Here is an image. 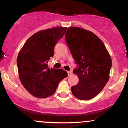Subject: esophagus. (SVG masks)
Here are the masks:
<instances>
[{"instance_id": "obj_1", "label": "esophagus", "mask_w": 128, "mask_h": 128, "mask_svg": "<svg viewBox=\"0 0 128 128\" xmlns=\"http://www.w3.org/2000/svg\"><path fill=\"white\" fill-rule=\"evenodd\" d=\"M67 73H68V76H70L72 74V72H67Z\"/></svg>"}]
</instances>
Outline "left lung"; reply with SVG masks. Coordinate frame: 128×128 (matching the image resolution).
Segmentation results:
<instances>
[{"instance_id":"obj_1","label":"left lung","mask_w":128,"mask_h":128,"mask_svg":"<svg viewBox=\"0 0 128 128\" xmlns=\"http://www.w3.org/2000/svg\"><path fill=\"white\" fill-rule=\"evenodd\" d=\"M66 42L75 63L79 82L71 87L74 96L90 100L102 90L110 78L112 60L102 41L92 32L78 27L67 29Z\"/></svg>"}]
</instances>
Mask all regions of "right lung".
<instances>
[{
    "label": "right lung",
    "mask_w": 128,
    "mask_h": 128,
    "mask_svg": "<svg viewBox=\"0 0 128 128\" xmlns=\"http://www.w3.org/2000/svg\"><path fill=\"white\" fill-rule=\"evenodd\" d=\"M66 27H54L36 32L27 40L17 59L19 78L32 96L46 98L55 92L60 82L68 75L63 69L49 68L56 44Z\"/></svg>",
    "instance_id": "right-lung-1"
}]
</instances>
